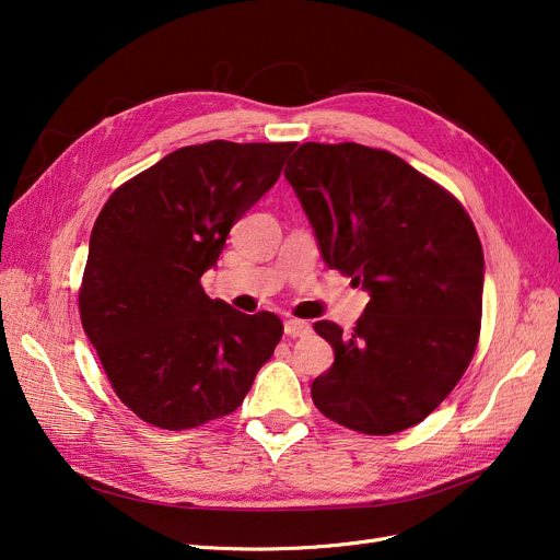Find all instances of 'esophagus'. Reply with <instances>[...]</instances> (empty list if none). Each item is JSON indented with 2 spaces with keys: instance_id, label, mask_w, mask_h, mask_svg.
I'll use <instances>...</instances> for the list:
<instances>
[{
  "instance_id": "esophagus-1",
  "label": "esophagus",
  "mask_w": 560,
  "mask_h": 560,
  "mask_svg": "<svg viewBox=\"0 0 560 560\" xmlns=\"http://www.w3.org/2000/svg\"><path fill=\"white\" fill-rule=\"evenodd\" d=\"M308 331H311L308 322L296 319V317H287V319H284V334H287V336L296 338V336H306Z\"/></svg>"
}]
</instances>
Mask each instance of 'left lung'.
<instances>
[{
  "mask_svg": "<svg viewBox=\"0 0 560 560\" xmlns=\"http://www.w3.org/2000/svg\"><path fill=\"white\" fill-rule=\"evenodd\" d=\"M322 259L369 292L350 334L315 331L334 364L311 385L317 409L362 434L428 418L479 343L483 249L469 214L399 156L364 144H301L284 167Z\"/></svg>",
  "mask_w": 560,
  "mask_h": 560,
  "instance_id": "8db88e82",
  "label": "left lung"
}]
</instances>
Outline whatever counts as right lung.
I'll return each instance as SVG.
<instances>
[{"label": "right lung", "mask_w": 560, "mask_h": 560, "mask_svg": "<svg viewBox=\"0 0 560 560\" xmlns=\"http://www.w3.org/2000/svg\"><path fill=\"white\" fill-rule=\"evenodd\" d=\"M296 142L182 147L109 196L91 233L81 325L132 413L189 430L233 413L282 322L202 292L231 226L280 177Z\"/></svg>", "instance_id": "right-lung-1"}]
</instances>
